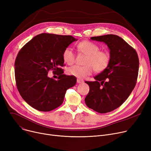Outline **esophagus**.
<instances>
[{"mask_svg": "<svg viewBox=\"0 0 151 151\" xmlns=\"http://www.w3.org/2000/svg\"><path fill=\"white\" fill-rule=\"evenodd\" d=\"M77 82L78 83H82L83 82V81H82L81 79H79V78H77Z\"/></svg>", "mask_w": 151, "mask_h": 151, "instance_id": "1", "label": "esophagus"}]
</instances>
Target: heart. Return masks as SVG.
<instances>
[{"label":"heart","instance_id":"b5f03b06","mask_svg":"<svg viewBox=\"0 0 151 151\" xmlns=\"http://www.w3.org/2000/svg\"><path fill=\"white\" fill-rule=\"evenodd\" d=\"M77 50L81 53L87 55L84 66L75 65L67 69V73L69 76L83 78L91 75L93 70L101 73L109 65L110 55L105 50H100L99 47L95 43L88 40H83L78 43ZM63 59L68 64H73L76 60V55L73 50L67 47L63 52Z\"/></svg>","mask_w":151,"mask_h":151}]
</instances>
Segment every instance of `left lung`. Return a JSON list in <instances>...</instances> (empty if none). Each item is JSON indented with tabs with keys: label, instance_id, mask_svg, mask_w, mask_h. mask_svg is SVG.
Segmentation results:
<instances>
[{
	"label": "left lung",
	"instance_id": "1",
	"mask_svg": "<svg viewBox=\"0 0 151 151\" xmlns=\"http://www.w3.org/2000/svg\"><path fill=\"white\" fill-rule=\"evenodd\" d=\"M91 39L107 45L110 61L107 68L94 77L95 81L85 82L90 87L85 104L99 113L109 112L122 104L134 89L139 70L138 56L136 50L118 35L107 34Z\"/></svg>",
	"mask_w": 151,
	"mask_h": 151
}]
</instances>
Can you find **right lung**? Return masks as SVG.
<instances>
[{"instance_id":"right-lung-1","label":"right lung","mask_w":151,"mask_h":151,"mask_svg":"<svg viewBox=\"0 0 151 151\" xmlns=\"http://www.w3.org/2000/svg\"><path fill=\"white\" fill-rule=\"evenodd\" d=\"M77 40L71 35L42 33L33 37L18 52L15 62L17 87L20 95L33 108L48 112L63 103L66 90L76 83L74 76L64 74L63 52ZM59 76L47 77L50 70Z\"/></svg>"}]
</instances>
